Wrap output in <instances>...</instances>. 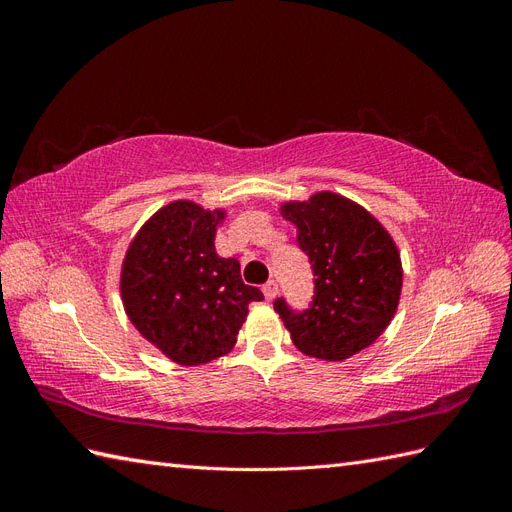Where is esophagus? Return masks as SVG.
Listing matches in <instances>:
<instances>
[{
    "label": "esophagus",
    "instance_id": "esophagus-1",
    "mask_svg": "<svg viewBox=\"0 0 512 512\" xmlns=\"http://www.w3.org/2000/svg\"><path fill=\"white\" fill-rule=\"evenodd\" d=\"M262 292H265V299H267V301H273L275 294H277V282H275V280H269L265 286H262Z\"/></svg>",
    "mask_w": 512,
    "mask_h": 512
}]
</instances>
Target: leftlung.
Segmentation results:
<instances>
[{
	"instance_id": "obj_1",
	"label": "left lung",
	"mask_w": 512,
	"mask_h": 512,
	"mask_svg": "<svg viewBox=\"0 0 512 512\" xmlns=\"http://www.w3.org/2000/svg\"><path fill=\"white\" fill-rule=\"evenodd\" d=\"M297 243L314 273L307 309L273 301L294 346L324 361H344L371 346L389 327L401 294V260L389 232L361 205L333 194L286 203Z\"/></svg>"
}]
</instances>
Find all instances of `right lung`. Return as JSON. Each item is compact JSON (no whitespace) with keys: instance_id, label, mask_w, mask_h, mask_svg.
<instances>
[{"instance_id":"add662e5","label":"right lung","mask_w":512,"mask_h":512,"mask_svg":"<svg viewBox=\"0 0 512 512\" xmlns=\"http://www.w3.org/2000/svg\"><path fill=\"white\" fill-rule=\"evenodd\" d=\"M222 218L224 211L177 200L141 228L123 260L121 297L132 324L181 365L226 354L247 305L265 299L256 286L243 284L237 258L215 252Z\"/></svg>"}]
</instances>
